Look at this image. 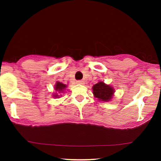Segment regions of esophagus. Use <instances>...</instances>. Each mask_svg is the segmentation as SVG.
Segmentation results:
<instances>
[{
    "label": "esophagus",
    "instance_id": "34e87169",
    "mask_svg": "<svg viewBox=\"0 0 161 161\" xmlns=\"http://www.w3.org/2000/svg\"><path fill=\"white\" fill-rule=\"evenodd\" d=\"M76 83H78V84H80V85H84L85 82L83 80H79V81H77Z\"/></svg>",
    "mask_w": 161,
    "mask_h": 161
}]
</instances>
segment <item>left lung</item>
I'll use <instances>...</instances> for the list:
<instances>
[{"mask_svg": "<svg viewBox=\"0 0 161 161\" xmlns=\"http://www.w3.org/2000/svg\"><path fill=\"white\" fill-rule=\"evenodd\" d=\"M93 94L95 97L104 101H108L112 98L114 95V88L110 86L104 84L103 82H99L92 88Z\"/></svg>", "mask_w": 161, "mask_h": 161, "instance_id": "obj_1", "label": "left lung"}]
</instances>
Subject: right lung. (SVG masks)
<instances>
[{"mask_svg": "<svg viewBox=\"0 0 161 161\" xmlns=\"http://www.w3.org/2000/svg\"><path fill=\"white\" fill-rule=\"evenodd\" d=\"M66 87V85L63 84V83H61V82H57L56 83V86H55V90H56V91L60 92H62L63 91H64V88H65ZM57 96H58V95H54L55 97H57Z\"/></svg>", "mask_w": 161, "mask_h": 161, "instance_id": "add662e5", "label": "right lung"}]
</instances>
